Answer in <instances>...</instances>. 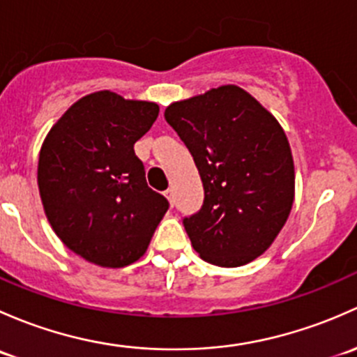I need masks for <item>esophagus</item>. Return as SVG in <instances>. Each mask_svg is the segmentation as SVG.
<instances>
[{
  "instance_id": "34e87169",
  "label": "esophagus",
  "mask_w": 357,
  "mask_h": 357,
  "mask_svg": "<svg viewBox=\"0 0 357 357\" xmlns=\"http://www.w3.org/2000/svg\"><path fill=\"white\" fill-rule=\"evenodd\" d=\"M165 196L168 197V201H170V204L174 206V203H175V199H174V189H168L167 192H165Z\"/></svg>"
}]
</instances>
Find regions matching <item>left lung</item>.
Here are the masks:
<instances>
[{
  "mask_svg": "<svg viewBox=\"0 0 357 357\" xmlns=\"http://www.w3.org/2000/svg\"><path fill=\"white\" fill-rule=\"evenodd\" d=\"M165 119L203 180V206L183 218L194 251L216 266L251 263L292 209L294 160L284 128L237 86L172 102Z\"/></svg>",
  "mask_w": 357,
  "mask_h": 357,
  "instance_id": "1",
  "label": "left lung"
}]
</instances>
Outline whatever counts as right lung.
Here are the masks:
<instances>
[{
	"label": "right lung",
	"mask_w": 357,
	"mask_h": 357,
	"mask_svg": "<svg viewBox=\"0 0 357 357\" xmlns=\"http://www.w3.org/2000/svg\"><path fill=\"white\" fill-rule=\"evenodd\" d=\"M160 106L112 91L84 96L43 142L38 185L54 234L75 255L106 268L141 258L168 209L146 182L134 144Z\"/></svg>",
	"instance_id": "1"
}]
</instances>
